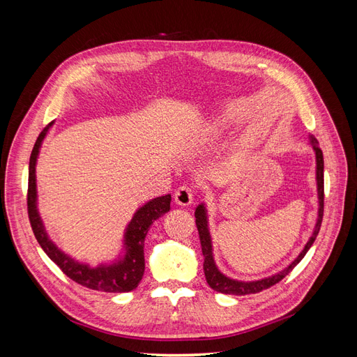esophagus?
Listing matches in <instances>:
<instances>
[{
    "label": "esophagus",
    "mask_w": 357,
    "mask_h": 357,
    "mask_svg": "<svg viewBox=\"0 0 357 357\" xmlns=\"http://www.w3.org/2000/svg\"><path fill=\"white\" fill-rule=\"evenodd\" d=\"M174 199L178 205H183V207H186V205H190L193 201V190L189 186H181L176 190L174 193Z\"/></svg>",
    "instance_id": "obj_1"
}]
</instances>
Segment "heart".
<instances>
[{"mask_svg": "<svg viewBox=\"0 0 357 357\" xmlns=\"http://www.w3.org/2000/svg\"><path fill=\"white\" fill-rule=\"evenodd\" d=\"M226 126V119L223 116H218L215 119H213V121L207 125V129H205V134H218L220 132L222 129H225Z\"/></svg>", "mask_w": 357, "mask_h": 357, "instance_id": "heart-1", "label": "heart"}]
</instances>
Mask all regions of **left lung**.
Listing matches in <instances>:
<instances>
[{"mask_svg":"<svg viewBox=\"0 0 357 357\" xmlns=\"http://www.w3.org/2000/svg\"><path fill=\"white\" fill-rule=\"evenodd\" d=\"M310 143L316 152V162H317V169H316V180H317V193H319V215H317V223L314 226V231H312V235L310 236L308 243L305 244L304 250L299 253V256L291 262L287 268H284L283 271H280L278 274H274L273 277L257 280V282H238V280H232L229 277L223 275L218 266L214 264L213 259V248H211V236L208 232V225H207V210H205L204 204L198 205L195 210V223L199 232V241L202 247V255H204V273H205V280L211 289L215 291H220V294L226 295H252V294H259L268 287H271L277 284L294 269L301 261L302 257L307 255L310 250V247L312 243L316 241V236L319 235L321 220H323V205H325V185H323V153L321 149L319 147V142L316 139L314 135H310Z\"/></svg>","mask_w":357,"mask_h":357,"instance_id":"8db88e82","label":"left lung"}]
</instances>
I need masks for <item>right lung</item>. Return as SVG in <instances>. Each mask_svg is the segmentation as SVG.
<instances>
[{
  "label": "right lung",
  "instance_id": "obj_1",
  "mask_svg": "<svg viewBox=\"0 0 357 357\" xmlns=\"http://www.w3.org/2000/svg\"><path fill=\"white\" fill-rule=\"evenodd\" d=\"M52 125L53 122H50L40 132L29 158L26 204L32 232H34L36 238L43 250H45V253L61 268V271L63 274L73 280V282L92 290L110 291V294L131 291L138 286L139 282H142L144 274V238L149 232V228L162 214L169 211L171 195L155 198L144 204L142 208L137 210L125 232V256L122 259H117L112 265H100L96 268H91L89 265L75 262L74 259H71L66 253H62L59 248L49 240V236L45 231V226H43V222L40 219V214L37 211L36 164L43 139H45Z\"/></svg>",
  "mask_w": 357,
  "mask_h": 357
}]
</instances>
